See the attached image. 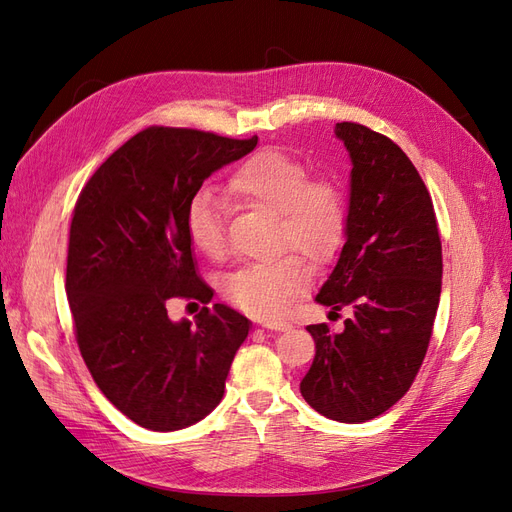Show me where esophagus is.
Listing matches in <instances>:
<instances>
[{"label":"esophagus","mask_w":512,"mask_h":512,"mask_svg":"<svg viewBox=\"0 0 512 512\" xmlns=\"http://www.w3.org/2000/svg\"><path fill=\"white\" fill-rule=\"evenodd\" d=\"M262 329H267V331H280V333H284V331H290L292 329V324L290 322H273V320H267V322H262L260 324Z\"/></svg>","instance_id":"esophagus-1"}]
</instances>
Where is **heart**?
<instances>
[{
  "label": "heart",
  "instance_id": "b5f03b06",
  "mask_svg": "<svg viewBox=\"0 0 512 512\" xmlns=\"http://www.w3.org/2000/svg\"><path fill=\"white\" fill-rule=\"evenodd\" d=\"M235 205L275 213V250H294L312 265L329 262L344 243L348 200L333 179H312L309 168L280 149H260L245 158L226 183ZM185 230L200 254L220 258L226 250L224 207L198 192L185 209ZM309 282L297 256H280L232 271L224 297L254 318L282 316Z\"/></svg>",
  "mask_w": 512,
  "mask_h": 512
}]
</instances>
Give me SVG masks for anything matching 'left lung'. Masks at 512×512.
I'll return each instance as SVG.
<instances>
[{
    "mask_svg": "<svg viewBox=\"0 0 512 512\" xmlns=\"http://www.w3.org/2000/svg\"><path fill=\"white\" fill-rule=\"evenodd\" d=\"M350 170L346 243L316 294L344 331L309 324L316 356L301 395L322 416L365 423L406 395L425 359L442 288V243L431 196L391 138L342 121Z\"/></svg>",
    "mask_w": 512,
    "mask_h": 512,
    "instance_id": "left-lung-1",
    "label": "left lung"
}]
</instances>
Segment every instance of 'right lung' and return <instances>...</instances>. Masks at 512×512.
Listing matches in <instances>:
<instances>
[{
  "instance_id": "1",
  "label": "right lung",
  "mask_w": 512,
  "mask_h": 512,
  "mask_svg": "<svg viewBox=\"0 0 512 512\" xmlns=\"http://www.w3.org/2000/svg\"><path fill=\"white\" fill-rule=\"evenodd\" d=\"M188 128H147L108 158L74 207L66 292L74 331L98 389L130 421L177 431L224 397L250 320L215 303L194 324L166 301H211L196 273L185 209L215 170L254 151Z\"/></svg>"
}]
</instances>
